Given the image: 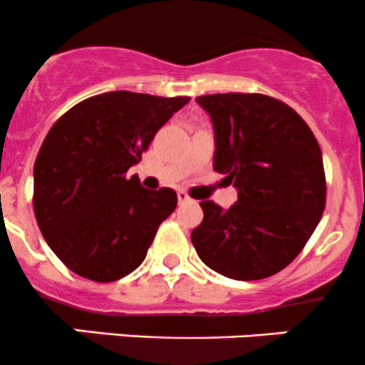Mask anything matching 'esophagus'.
I'll return each instance as SVG.
<instances>
[{
  "instance_id": "34e87169",
  "label": "esophagus",
  "mask_w": 365,
  "mask_h": 365,
  "mask_svg": "<svg viewBox=\"0 0 365 365\" xmlns=\"http://www.w3.org/2000/svg\"><path fill=\"white\" fill-rule=\"evenodd\" d=\"M178 200L179 204H186V202H190V197H187L186 191H178Z\"/></svg>"
}]
</instances>
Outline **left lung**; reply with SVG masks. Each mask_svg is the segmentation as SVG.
<instances>
[{"mask_svg":"<svg viewBox=\"0 0 365 365\" xmlns=\"http://www.w3.org/2000/svg\"><path fill=\"white\" fill-rule=\"evenodd\" d=\"M215 129L212 168L237 190L222 209L200 202L191 243L205 266L234 280H261L294 261L327 202L323 156L304 118L262 93L197 97Z\"/></svg>","mask_w":365,"mask_h":365,"instance_id":"left-lung-1","label":"left lung"}]
</instances>
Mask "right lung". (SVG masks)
Returning a JSON list of instances; mask_svg holds the SVG:
<instances>
[{"mask_svg": "<svg viewBox=\"0 0 365 365\" xmlns=\"http://www.w3.org/2000/svg\"><path fill=\"white\" fill-rule=\"evenodd\" d=\"M187 101L106 92L72 106L49 129L34 167V211L44 240L76 275L113 282L143 262L178 195L145 190L125 174Z\"/></svg>", "mask_w": 365, "mask_h": 365, "instance_id": "add662e5", "label": "right lung"}]
</instances>
